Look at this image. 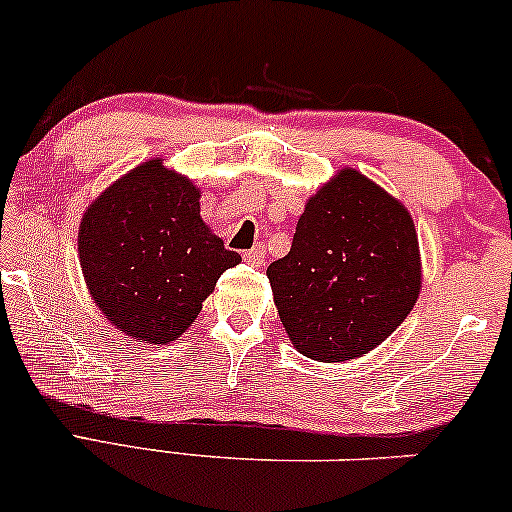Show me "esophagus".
<instances>
[{
	"instance_id": "34e87169",
	"label": "esophagus",
	"mask_w": 512,
	"mask_h": 512,
	"mask_svg": "<svg viewBox=\"0 0 512 512\" xmlns=\"http://www.w3.org/2000/svg\"><path fill=\"white\" fill-rule=\"evenodd\" d=\"M244 261L251 263V265H263V261H265V244L258 242L254 249H249L247 254H244Z\"/></svg>"
}]
</instances>
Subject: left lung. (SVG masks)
<instances>
[{"label":"left lung","mask_w":512,"mask_h":512,"mask_svg":"<svg viewBox=\"0 0 512 512\" xmlns=\"http://www.w3.org/2000/svg\"><path fill=\"white\" fill-rule=\"evenodd\" d=\"M268 280L298 353L355 360L414 308L421 291L414 221L381 185L343 169L308 199L291 251L268 265Z\"/></svg>","instance_id":"left-lung-1"}]
</instances>
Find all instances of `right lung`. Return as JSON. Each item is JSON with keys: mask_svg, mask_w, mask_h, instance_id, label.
Here are the masks:
<instances>
[{"mask_svg": "<svg viewBox=\"0 0 512 512\" xmlns=\"http://www.w3.org/2000/svg\"><path fill=\"white\" fill-rule=\"evenodd\" d=\"M77 247L89 294L112 327L152 345L181 338L218 277L242 261L199 216V188L159 157L89 204Z\"/></svg>", "mask_w": 512, "mask_h": 512, "instance_id": "1", "label": "right lung"}]
</instances>
